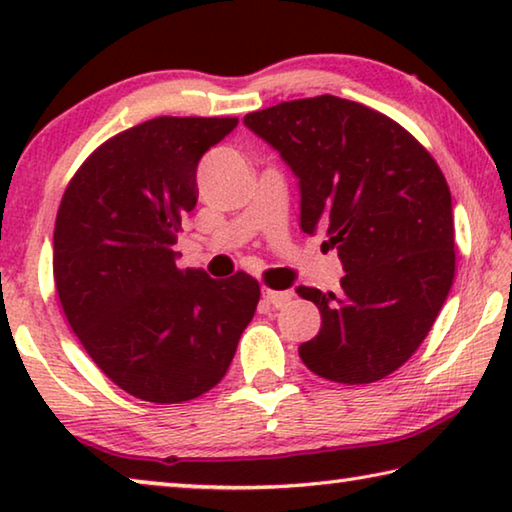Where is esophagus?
<instances>
[{"label": "esophagus", "instance_id": "34e87169", "mask_svg": "<svg viewBox=\"0 0 512 512\" xmlns=\"http://www.w3.org/2000/svg\"><path fill=\"white\" fill-rule=\"evenodd\" d=\"M293 293L291 291H273V289H262V298L268 302V305L273 307H282L287 305V302L291 300Z\"/></svg>", "mask_w": 512, "mask_h": 512}]
</instances>
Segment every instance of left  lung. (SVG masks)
<instances>
[{"mask_svg": "<svg viewBox=\"0 0 512 512\" xmlns=\"http://www.w3.org/2000/svg\"><path fill=\"white\" fill-rule=\"evenodd\" d=\"M244 124L298 178L302 232L327 228L345 271L341 293L296 289L323 318L298 348L302 363L341 384L391 375L418 350L452 289L454 216L443 171L393 119L332 94L250 112Z\"/></svg>", "mask_w": 512, "mask_h": 512, "instance_id": "1", "label": "left lung"}]
</instances>
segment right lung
Returning <instances> with one entry per match:
<instances>
[{
	"label": "right lung",
	"mask_w": 512,
	"mask_h": 512,
	"mask_svg": "<svg viewBox=\"0 0 512 512\" xmlns=\"http://www.w3.org/2000/svg\"><path fill=\"white\" fill-rule=\"evenodd\" d=\"M235 117H158L99 146L69 183L54 230V280L92 361L144 402L214 388L253 320L259 284L180 271L173 250L194 210L196 169Z\"/></svg>",
	"instance_id": "right-lung-1"
}]
</instances>
